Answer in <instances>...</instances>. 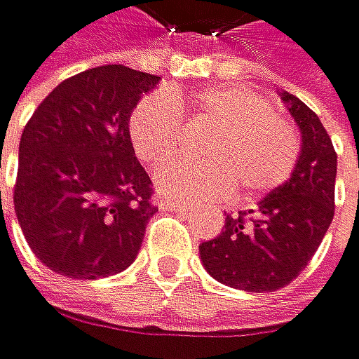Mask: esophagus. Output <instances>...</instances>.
<instances>
[{
	"label": "esophagus",
	"instance_id": "obj_1",
	"mask_svg": "<svg viewBox=\"0 0 359 359\" xmlns=\"http://www.w3.org/2000/svg\"><path fill=\"white\" fill-rule=\"evenodd\" d=\"M158 207L161 210H174V212H181V210H185V203H181V201H172V198H161V203H158Z\"/></svg>",
	"mask_w": 359,
	"mask_h": 359
}]
</instances>
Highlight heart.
<instances>
[{"label": "heart", "mask_w": 359, "mask_h": 359, "mask_svg": "<svg viewBox=\"0 0 359 359\" xmlns=\"http://www.w3.org/2000/svg\"><path fill=\"white\" fill-rule=\"evenodd\" d=\"M183 121L214 128L201 143L203 161H178L158 176L172 198H218L238 205L285 185L300 158V136L273 105L238 86L143 97L128 118L134 154L149 168L168 165L181 149Z\"/></svg>", "instance_id": "b5f03b06"}]
</instances>
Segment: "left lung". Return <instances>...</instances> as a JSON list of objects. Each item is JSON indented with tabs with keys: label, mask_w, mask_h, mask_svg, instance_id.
<instances>
[{
	"label": "left lung",
	"mask_w": 359,
	"mask_h": 359,
	"mask_svg": "<svg viewBox=\"0 0 359 359\" xmlns=\"http://www.w3.org/2000/svg\"><path fill=\"white\" fill-rule=\"evenodd\" d=\"M302 132V152L291 178L260 201L258 210L227 216L216 238L203 243L201 260L212 278L233 289L267 293L287 287L309 264L335 212V154L318 114L285 92Z\"/></svg>",
	"instance_id": "left-lung-1"
}]
</instances>
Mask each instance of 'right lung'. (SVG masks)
<instances>
[{
  "label": "right lung",
  "instance_id": "1",
  "mask_svg": "<svg viewBox=\"0 0 359 359\" xmlns=\"http://www.w3.org/2000/svg\"><path fill=\"white\" fill-rule=\"evenodd\" d=\"M158 76L99 66L61 81L21 132L15 214L55 273L97 280L134 262L158 207L128 118Z\"/></svg>",
  "mask_w": 359,
  "mask_h": 359
}]
</instances>
